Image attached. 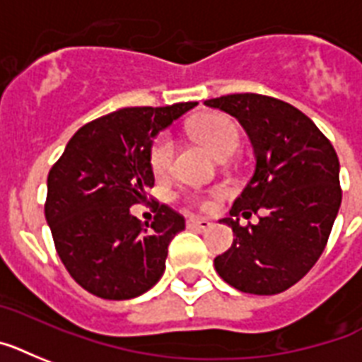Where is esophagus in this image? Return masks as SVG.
<instances>
[{
  "label": "esophagus",
  "mask_w": 362,
  "mask_h": 362,
  "mask_svg": "<svg viewBox=\"0 0 362 362\" xmlns=\"http://www.w3.org/2000/svg\"><path fill=\"white\" fill-rule=\"evenodd\" d=\"M187 227L199 228V230H208L211 227V221L206 219V217H189L187 219Z\"/></svg>",
  "instance_id": "obj_1"
}]
</instances>
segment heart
Wrapping results in <instances>:
<instances>
[{"label": "heart", "instance_id": "b5f03b06", "mask_svg": "<svg viewBox=\"0 0 362 362\" xmlns=\"http://www.w3.org/2000/svg\"><path fill=\"white\" fill-rule=\"evenodd\" d=\"M189 134L193 139L199 141L211 156L217 160L228 158L240 145V130L236 122L221 113L202 115L189 126ZM173 156H175V143L167 134L156 137L151 146V167L158 175H163L171 169Z\"/></svg>", "mask_w": 362, "mask_h": 362}]
</instances>
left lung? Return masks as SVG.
I'll return each instance as SVG.
<instances>
[{
    "instance_id": "obj_1",
    "label": "left lung",
    "mask_w": 362,
    "mask_h": 362,
    "mask_svg": "<svg viewBox=\"0 0 362 362\" xmlns=\"http://www.w3.org/2000/svg\"><path fill=\"white\" fill-rule=\"evenodd\" d=\"M204 105L242 124L257 160L230 216L221 219L236 238L216 257V272L240 292H284L325 249L342 201L339 156L318 126L283 100L243 93ZM257 211L264 214L257 226L239 225L240 215Z\"/></svg>"
}]
</instances>
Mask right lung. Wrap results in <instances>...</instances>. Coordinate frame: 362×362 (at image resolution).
Returning a JSON list of instances; mask_svg holds the SVG:
<instances>
[{
    "label": "right lung",
    "instance_id": "1",
    "mask_svg": "<svg viewBox=\"0 0 362 362\" xmlns=\"http://www.w3.org/2000/svg\"><path fill=\"white\" fill-rule=\"evenodd\" d=\"M197 102L124 107L81 126L48 175L46 221L70 277L102 299L137 298L165 272L167 247L186 221L161 204L152 225L130 206L154 186L151 146Z\"/></svg>",
    "mask_w": 362,
    "mask_h": 362
}]
</instances>
